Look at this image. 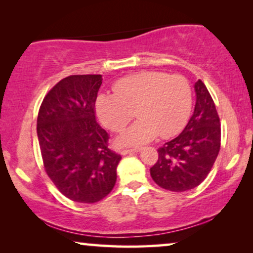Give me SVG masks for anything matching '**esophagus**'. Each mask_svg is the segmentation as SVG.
<instances>
[{
    "instance_id": "1",
    "label": "esophagus",
    "mask_w": 253,
    "mask_h": 253,
    "mask_svg": "<svg viewBox=\"0 0 253 253\" xmlns=\"http://www.w3.org/2000/svg\"><path fill=\"white\" fill-rule=\"evenodd\" d=\"M140 148L139 147H136V148H126V150H122L121 152V154L122 155H126V154H131V153H137V152H139Z\"/></svg>"
}]
</instances>
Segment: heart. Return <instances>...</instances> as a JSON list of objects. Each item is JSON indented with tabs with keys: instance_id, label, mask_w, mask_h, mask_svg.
Masks as SVG:
<instances>
[{
	"instance_id": "b5f03b06",
	"label": "heart",
	"mask_w": 253,
	"mask_h": 253,
	"mask_svg": "<svg viewBox=\"0 0 253 253\" xmlns=\"http://www.w3.org/2000/svg\"><path fill=\"white\" fill-rule=\"evenodd\" d=\"M114 94L96 96L95 112L107 129L120 132L138 116L129 129L117 138L122 146H139L158 134L170 138L188 122L192 105L191 86L181 75L141 71L121 78L113 85Z\"/></svg>"
}]
</instances>
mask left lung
<instances>
[{
    "instance_id": "left-lung-1",
    "label": "left lung",
    "mask_w": 253,
    "mask_h": 253,
    "mask_svg": "<svg viewBox=\"0 0 253 253\" xmlns=\"http://www.w3.org/2000/svg\"><path fill=\"white\" fill-rule=\"evenodd\" d=\"M195 92L191 119L177 137L159 148L157 164L150 169L153 181L169 191L183 192L198 186L220 151V119L212 96L200 79Z\"/></svg>"
}]
</instances>
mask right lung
Instances as JSON below:
<instances>
[{
	"mask_svg": "<svg viewBox=\"0 0 253 253\" xmlns=\"http://www.w3.org/2000/svg\"><path fill=\"white\" fill-rule=\"evenodd\" d=\"M101 75H74L47 93L37 121L44 170L62 195L77 203L105 198L116 183L121 155L95 121Z\"/></svg>",
	"mask_w": 253,
	"mask_h": 253,
	"instance_id": "1",
	"label": "right lung"
}]
</instances>
